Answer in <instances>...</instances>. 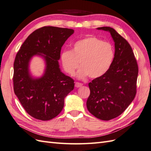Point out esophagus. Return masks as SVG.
<instances>
[{
  "label": "esophagus",
  "mask_w": 151,
  "mask_h": 151,
  "mask_svg": "<svg viewBox=\"0 0 151 151\" xmlns=\"http://www.w3.org/2000/svg\"><path fill=\"white\" fill-rule=\"evenodd\" d=\"M82 86H83V84H82V83H79V82H76V83H75V86H76V88H79V87Z\"/></svg>",
  "instance_id": "34e87169"
}]
</instances>
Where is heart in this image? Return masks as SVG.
<instances>
[{
    "label": "heart",
    "mask_w": 151,
    "mask_h": 151,
    "mask_svg": "<svg viewBox=\"0 0 151 151\" xmlns=\"http://www.w3.org/2000/svg\"><path fill=\"white\" fill-rule=\"evenodd\" d=\"M61 58L65 71L69 75L74 74L80 63L78 78L83 79L89 76L95 79L104 75L111 67L114 49L109 42L90 36L76 42L72 51H64Z\"/></svg>",
    "instance_id": "obj_1"
}]
</instances>
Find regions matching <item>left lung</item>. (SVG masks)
<instances>
[{
	"mask_svg": "<svg viewBox=\"0 0 151 151\" xmlns=\"http://www.w3.org/2000/svg\"><path fill=\"white\" fill-rule=\"evenodd\" d=\"M97 29L110 32L115 42V56L108 71L88 84L90 94L86 106L96 118L109 120L121 115L134 99L138 67L126 39L111 27Z\"/></svg>",
	"mask_w": 151,
	"mask_h": 151,
	"instance_id": "8db88e82",
	"label": "left lung"
}]
</instances>
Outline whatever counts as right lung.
I'll use <instances>...</instances> for the list:
<instances>
[{
	"label": "right lung",
	"instance_id": "add662e5",
	"mask_svg": "<svg viewBox=\"0 0 151 151\" xmlns=\"http://www.w3.org/2000/svg\"><path fill=\"white\" fill-rule=\"evenodd\" d=\"M73 32L72 29L52 26L39 28L18 51L13 65L14 92L33 118L54 119L63 109L65 97L73 90L74 81L61 72L58 63L61 47ZM35 55L42 56L46 62L45 73L37 79L28 72L29 61Z\"/></svg>",
	"mask_w": 151,
	"mask_h": 151
}]
</instances>
